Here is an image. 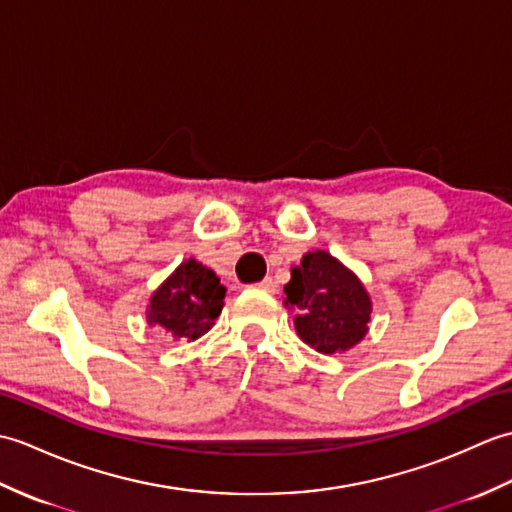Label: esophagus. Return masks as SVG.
Listing matches in <instances>:
<instances>
[{
	"mask_svg": "<svg viewBox=\"0 0 512 512\" xmlns=\"http://www.w3.org/2000/svg\"><path fill=\"white\" fill-rule=\"evenodd\" d=\"M257 288H262V290H266V292H275V281L270 279V277H266L264 281H259Z\"/></svg>",
	"mask_w": 512,
	"mask_h": 512,
	"instance_id": "1",
	"label": "esophagus"
}]
</instances>
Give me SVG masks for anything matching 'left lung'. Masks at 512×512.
<instances>
[{"label": "left lung", "mask_w": 512, "mask_h": 512, "mask_svg": "<svg viewBox=\"0 0 512 512\" xmlns=\"http://www.w3.org/2000/svg\"><path fill=\"white\" fill-rule=\"evenodd\" d=\"M284 292L286 306L297 308V334L317 352H345L367 334L372 299L361 279L325 250L303 255Z\"/></svg>", "instance_id": "1"}]
</instances>
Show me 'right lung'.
<instances>
[{
	"label": "right lung",
	"instance_id": "right-lung-1",
	"mask_svg": "<svg viewBox=\"0 0 512 512\" xmlns=\"http://www.w3.org/2000/svg\"><path fill=\"white\" fill-rule=\"evenodd\" d=\"M226 288L211 268L195 259L182 262L151 295L147 321L173 339L195 341L213 328L224 308Z\"/></svg>",
	"mask_w": 512,
	"mask_h": 512
}]
</instances>
